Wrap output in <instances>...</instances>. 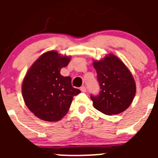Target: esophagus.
I'll use <instances>...</instances> for the list:
<instances>
[{
  "label": "esophagus",
  "mask_w": 158,
  "mask_h": 158,
  "mask_svg": "<svg viewBox=\"0 0 158 158\" xmlns=\"http://www.w3.org/2000/svg\"><path fill=\"white\" fill-rule=\"evenodd\" d=\"M80 90L82 91V92H86V88H85V86H84V85H82V86H81Z\"/></svg>",
  "instance_id": "34e87169"
}]
</instances>
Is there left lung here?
I'll return each mask as SVG.
<instances>
[{
    "mask_svg": "<svg viewBox=\"0 0 158 158\" xmlns=\"http://www.w3.org/2000/svg\"><path fill=\"white\" fill-rule=\"evenodd\" d=\"M93 66L101 89L98 95H91L95 109L108 115L126 110L136 92L135 80L127 66L112 54L94 61Z\"/></svg>",
    "mask_w": 158,
    "mask_h": 158,
    "instance_id": "8db88e82",
    "label": "left lung"
}]
</instances>
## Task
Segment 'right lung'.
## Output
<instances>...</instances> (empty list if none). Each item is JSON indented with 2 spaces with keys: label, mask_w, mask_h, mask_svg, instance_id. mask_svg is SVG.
Returning <instances> with one entry per match:
<instances>
[{
  "label": "right lung",
  "mask_w": 158,
  "mask_h": 158,
  "mask_svg": "<svg viewBox=\"0 0 158 158\" xmlns=\"http://www.w3.org/2000/svg\"><path fill=\"white\" fill-rule=\"evenodd\" d=\"M69 61V56L49 51L41 55L27 73L22 95L30 111L40 119L47 122L62 119L69 111L73 96L81 92L73 87L71 77L60 74V69Z\"/></svg>",
  "instance_id": "1"
}]
</instances>
